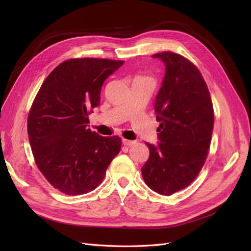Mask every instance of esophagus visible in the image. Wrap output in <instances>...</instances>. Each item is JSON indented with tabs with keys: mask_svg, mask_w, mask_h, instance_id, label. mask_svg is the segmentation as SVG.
I'll return each mask as SVG.
<instances>
[{
	"mask_svg": "<svg viewBox=\"0 0 251 251\" xmlns=\"http://www.w3.org/2000/svg\"><path fill=\"white\" fill-rule=\"evenodd\" d=\"M123 143L125 144V146H127V147H131V146H134V144L137 143V141L136 140H127V139H123Z\"/></svg>",
	"mask_w": 251,
	"mask_h": 251,
	"instance_id": "1",
	"label": "esophagus"
}]
</instances>
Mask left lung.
Returning a JSON list of instances; mask_svg holds the SVG:
<instances>
[{
	"label": "left lung",
	"instance_id": "obj_1",
	"mask_svg": "<svg viewBox=\"0 0 251 251\" xmlns=\"http://www.w3.org/2000/svg\"><path fill=\"white\" fill-rule=\"evenodd\" d=\"M151 57L162 60L165 74L154 105L159 142H146L150 157L141 173L151 189L170 196L191 184L206 160L214 108L206 82L193 63L170 51Z\"/></svg>",
	"mask_w": 251,
	"mask_h": 251
}]
</instances>
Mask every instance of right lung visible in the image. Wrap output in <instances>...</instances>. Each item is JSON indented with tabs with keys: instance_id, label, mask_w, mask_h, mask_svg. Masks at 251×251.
Segmentation results:
<instances>
[{
	"instance_id": "1",
	"label": "right lung",
	"mask_w": 251,
	"mask_h": 251,
	"mask_svg": "<svg viewBox=\"0 0 251 251\" xmlns=\"http://www.w3.org/2000/svg\"><path fill=\"white\" fill-rule=\"evenodd\" d=\"M123 60L74 58L45 79L28 115V137L37 168L66 195H83L101 183L121 149L118 136L103 137L88 127L100 102L103 81Z\"/></svg>"
}]
</instances>
